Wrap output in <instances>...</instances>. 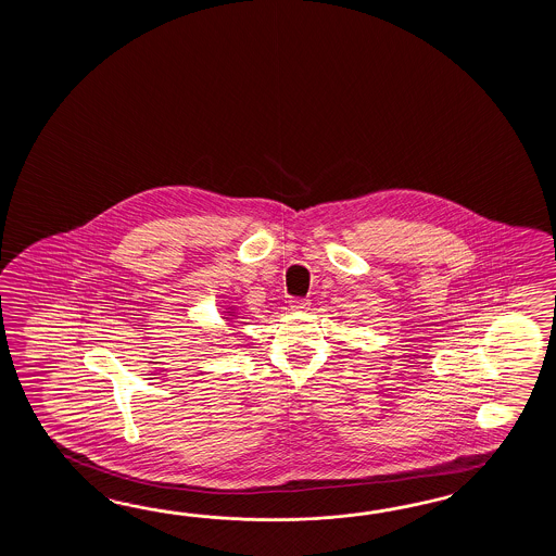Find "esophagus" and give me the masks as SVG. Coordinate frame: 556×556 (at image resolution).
I'll use <instances>...</instances> for the list:
<instances>
[{
    "mask_svg": "<svg viewBox=\"0 0 556 556\" xmlns=\"http://www.w3.org/2000/svg\"><path fill=\"white\" fill-rule=\"evenodd\" d=\"M309 300H304V298H294V300H290V307L294 309V312H306L309 309Z\"/></svg>",
    "mask_w": 556,
    "mask_h": 556,
    "instance_id": "obj_1",
    "label": "esophagus"
}]
</instances>
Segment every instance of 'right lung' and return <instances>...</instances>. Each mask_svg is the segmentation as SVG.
<instances>
[{"mask_svg":"<svg viewBox=\"0 0 556 556\" xmlns=\"http://www.w3.org/2000/svg\"><path fill=\"white\" fill-rule=\"evenodd\" d=\"M223 316H226V321H237L238 319V309L235 306H228L225 307V314Z\"/></svg>","mask_w":556,"mask_h":556,"instance_id":"right-lung-1","label":"right lung"}]
</instances>
